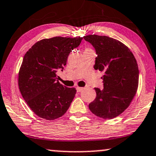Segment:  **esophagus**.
I'll use <instances>...</instances> for the list:
<instances>
[{
	"instance_id": "esophagus-1",
	"label": "esophagus",
	"mask_w": 156,
	"mask_h": 156,
	"mask_svg": "<svg viewBox=\"0 0 156 156\" xmlns=\"http://www.w3.org/2000/svg\"><path fill=\"white\" fill-rule=\"evenodd\" d=\"M76 90H77V92H81L83 90V88H81V87H77L76 88Z\"/></svg>"
}]
</instances>
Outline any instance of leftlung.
Wrapping results in <instances>:
<instances>
[{"mask_svg": "<svg viewBox=\"0 0 156 156\" xmlns=\"http://www.w3.org/2000/svg\"><path fill=\"white\" fill-rule=\"evenodd\" d=\"M94 47V68L103 72L104 88H95L96 96L89 104L90 111L98 117L112 119L130 104L137 92L139 70L133 52L119 41L106 36L83 37Z\"/></svg>", "mask_w": 156, "mask_h": 156, "instance_id": "1", "label": "left lung"}]
</instances>
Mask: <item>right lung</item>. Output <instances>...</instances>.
Here are the masks:
<instances>
[{
  "label": "right lung",
  "mask_w": 156,
  "mask_h": 156,
  "mask_svg": "<svg viewBox=\"0 0 156 156\" xmlns=\"http://www.w3.org/2000/svg\"><path fill=\"white\" fill-rule=\"evenodd\" d=\"M82 37H55L39 41L23 57L19 73V87L23 99L37 116L47 120L62 117L76 95L57 80L69 54L79 46Z\"/></svg>",
  "instance_id": "1"
}]
</instances>
